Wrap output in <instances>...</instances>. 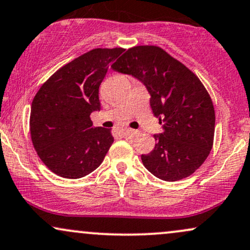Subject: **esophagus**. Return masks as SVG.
Segmentation results:
<instances>
[{"label":"esophagus","mask_w":250,"mask_h":250,"mask_svg":"<svg viewBox=\"0 0 250 250\" xmlns=\"http://www.w3.org/2000/svg\"><path fill=\"white\" fill-rule=\"evenodd\" d=\"M124 134L125 136H137L138 131L132 130V128H126V130L124 131Z\"/></svg>","instance_id":"34e87169"}]
</instances>
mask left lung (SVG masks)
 <instances>
[{
  "mask_svg": "<svg viewBox=\"0 0 250 250\" xmlns=\"http://www.w3.org/2000/svg\"><path fill=\"white\" fill-rule=\"evenodd\" d=\"M111 67L145 85L163 124L154 148L142 155L144 166L165 181L193 174L209 155L215 130L212 98L198 76L155 45L130 48Z\"/></svg>",
  "mask_w": 250,
  "mask_h": 250,
  "instance_id": "8db88e82",
  "label": "left lung"
}]
</instances>
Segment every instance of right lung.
<instances>
[{
    "mask_svg": "<svg viewBox=\"0 0 250 250\" xmlns=\"http://www.w3.org/2000/svg\"><path fill=\"white\" fill-rule=\"evenodd\" d=\"M124 50H90L62 66L37 91L30 112L31 142L55 174L83 178L104 160L113 143L111 128L93 127L90 114L101 110L99 86Z\"/></svg>",
    "mask_w": 250,
    "mask_h": 250,
    "instance_id": "1",
    "label": "right lung"
}]
</instances>
